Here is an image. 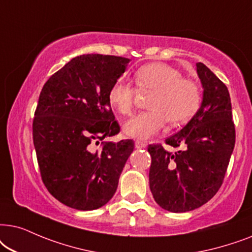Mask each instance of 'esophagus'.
<instances>
[{
    "label": "esophagus",
    "mask_w": 252,
    "mask_h": 252,
    "mask_svg": "<svg viewBox=\"0 0 252 252\" xmlns=\"http://www.w3.org/2000/svg\"><path fill=\"white\" fill-rule=\"evenodd\" d=\"M135 147L137 150H142L146 147V143L145 142H140V140H136L135 142Z\"/></svg>",
    "instance_id": "esophagus-1"
}]
</instances>
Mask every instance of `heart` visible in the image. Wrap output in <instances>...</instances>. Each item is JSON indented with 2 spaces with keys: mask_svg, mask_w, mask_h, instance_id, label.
Instances as JSON below:
<instances>
[{
  "mask_svg": "<svg viewBox=\"0 0 252 252\" xmlns=\"http://www.w3.org/2000/svg\"><path fill=\"white\" fill-rule=\"evenodd\" d=\"M135 80L140 91H153L149 112L139 113L126 121L123 132L133 139L146 140L165 128L167 121L180 126L189 121L200 105V91L196 83L182 78L179 70L166 63L153 62L137 70ZM136 90L120 78L114 82L108 101L122 115H129L135 105Z\"/></svg>",
  "mask_w": 252,
  "mask_h": 252,
  "instance_id": "heart-1",
  "label": "heart"
}]
</instances>
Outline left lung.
<instances>
[{
	"mask_svg": "<svg viewBox=\"0 0 252 252\" xmlns=\"http://www.w3.org/2000/svg\"><path fill=\"white\" fill-rule=\"evenodd\" d=\"M203 87L200 107L166 143L181 147L169 153L149 145L152 161L150 189L158 205L169 212H189L209 202L222 184L234 145L235 126L227 86L203 63H196Z\"/></svg>",
	"mask_w": 252,
	"mask_h": 252,
	"instance_id": "left-lung-1",
	"label": "left lung"
}]
</instances>
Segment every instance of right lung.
Segmentation results:
<instances>
[{
    "instance_id": "right-lung-1",
    "label": "right lung",
    "mask_w": 252,
    "mask_h": 252,
    "mask_svg": "<svg viewBox=\"0 0 252 252\" xmlns=\"http://www.w3.org/2000/svg\"><path fill=\"white\" fill-rule=\"evenodd\" d=\"M129 59L87 54L72 59L43 85L33 120V143L42 182L72 209L109 202L132 153L131 139L102 142L120 132L108 93Z\"/></svg>"
}]
</instances>
